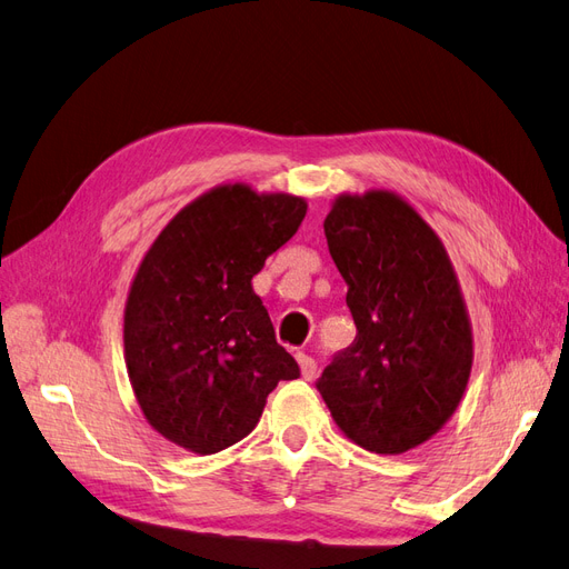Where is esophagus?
<instances>
[{
	"label": "esophagus",
	"instance_id": "obj_1",
	"mask_svg": "<svg viewBox=\"0 0 569 569\" xmlns=\"http://www.w3.org/2000/svg\"><path fill=\"white\" fill-rule=\"evenodd\" d=\"M297 360H299V368H301V375L306 377V380H313L316 372H318V363L316 358H311L303 351H297Z\"/></svg>",
	"mask_w": 569,
	"mask_h": 569
}]
</instances>
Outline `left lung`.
Listing matches in <instances>:
<instances>
[{
    "label": "left lung",
    "mask_w": 569,
    "mask_h": 569,
    "mask_svg": "<svg viewBox=\"0 0 569 569\" xmlns=\"http://www.w3.org/2000/svg\"><path fill=\"white\" fill-rule=\"evenodd\" d=\"M349 284L351 347L318 380L337 427L366 451L396 456L432 439L465 393L472 327L451 258L399 194H341L325 218Z\"/></svg>",
    "instance_id": "1"
}]
</instances>
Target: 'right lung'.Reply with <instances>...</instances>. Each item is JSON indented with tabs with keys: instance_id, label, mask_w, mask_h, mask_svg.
Instances as JSON below:
<instances>
[{
	"instance_id": "obj_1",
	"label": "right lung",
	"mask_w": 569,
	"mask_h": 569,
	"mask_svg": "<svg viewBox=\"0 0 569 569\" xmlns=\"http://www.w3.org/2000/svg\"><path fill=\"white\" fill-rule=\"evenodd\" d=\"M308 203L220 184L168 222L126 303V366L149 425L211 456L256 427L299 366L274 339L251 278L299 230Z\"/></svg>"
}]
</instances>
